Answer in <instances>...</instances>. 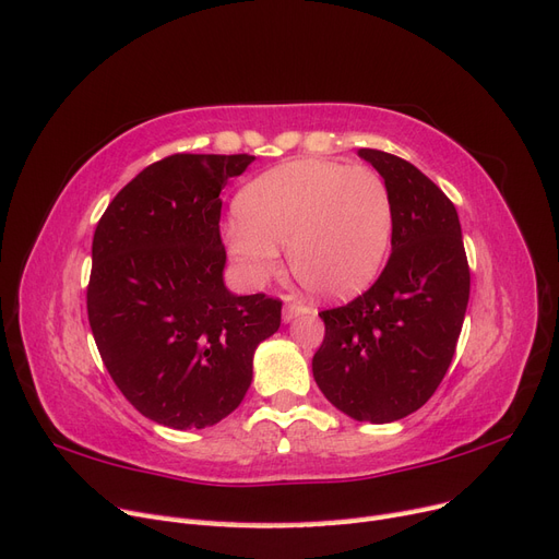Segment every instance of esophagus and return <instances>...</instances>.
Returning a JSON list of instances; mask_svg holds the SVG:
<instances>
[{
  "label": "esophagus",
  "mask_w": 559,
  "mask_h": 559,
  "mask_svg": "<svg viewBox=\"0 0 559 559\" xmlns=\"http://www.w3.org/2000/svg\"><path fill=\"white\" fill-rule=\"evenodd\" d=\"M306 312H308V308L302 306V302H296V300H286V302H284V312H282V319L286 321V324H289V321H294L296 317L306 314Z\"/></svg>",
  "instance_id": "34e87169"
}]
</instances>
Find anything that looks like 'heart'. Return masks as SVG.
I'll list each match as a JSON object with an SVG mask.
<instances>
[{
  "mask_svg": "<svg viewBox=\"0 0 559 559\" xmlns=\"http://www.w3.org/2000/svg\"><path fill=\"white\" fill-rule=\"evenodd\" d=\"M238 222L226 228L230 259L251 284L280 270L326 300L364 294L380 275L394 238V200L370 167L294 160L265 170L235 198Z\"/></svg>",
  "mask_w": 559,
  "mask_h": 559,
  "instance_id": "obj_1",
  "label": "heart"
}]
</instances>
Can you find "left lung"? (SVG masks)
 Returning <instances> with one entry per match:
<instances>
[{
    "instance_id": "obj_1",
    "label": "left lung",
    "mask_w": 559,
    "mask_h": 559,
    "mask_svg": "<svg viewBox=\"0 0 559 559\" xmlns=\"http://www.w3.org/2000/svg\"><path fill=\"white\" fill-rule=\"evenodd\" d=\"M359 156L394 200L392 257L366 294L319 312L326 335L312 376L347 417L386 425L421 408L445 378L471 273L450 198L408 160L378 148H359Z\"/></svg>"
}]
</instances>
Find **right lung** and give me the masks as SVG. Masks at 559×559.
<instances>
[{
  "label": "right lung",
  "instance_id": "1",
  "mask_svg": "<svg viewBox=\"0 0 559 559\" xmlns=\"http://www.w3.org/2000/svg\"><path fill=\"white\" fill-rule=\"evenodd\" d=\"M253 156L175 154L126 183L93 235L88 321L111 380L144 417L205 429L242 403L282 302L224 284L222 193Z\"/></svg>",
  "mask_w": 559,
  "mask_h": 559
}]
</instances>
